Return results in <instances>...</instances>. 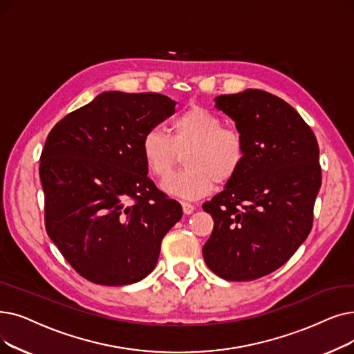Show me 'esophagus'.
Wrapping results in <instances>:
<instances>
[{
	"mask_svg": "<svg viewBox=\"0 0 354 354\" xmlns=\"http://www.w3.org/2000/svg\"><path fill=\"white\" fill-rule=\"evenodd\" d=\"M182 209H183V212H185L187 215H189V214H192L194 212V209H195V207L191 204V203H187V201H182Z\"/></svg>",
	"mask_w": 354,
	"mask_h": 354,
	"instance_id": "obj_1",
	"label": "esophagus"
}]
</instances>
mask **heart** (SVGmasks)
<instances>
[{
    "label": "heart",
    "instance_id": "heart-1",
    "mask_svg": "<svg viewBox=\"0 0 354 354\" xmlns=\"http://www.w3.org/2000/svg\"><path fill=\"white\" fill-rule=\"evenodd\" d=\"M223 124L217 114L194 105L172 121L171 136L159 127L143 134L142 158L147 172L158 179H165L186 153V171L165 180V192L198 199L208 195L215 183L224 185L237 176L245 159V143L239 131Z\"/></svg>",
    "mask_w": 354,
    "mask_h": 354
}]
</instances>
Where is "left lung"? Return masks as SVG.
<instances>
[{
    "label": "left lung",
    "mask_w": 354,
    "mask_h": 354,
    "mask_svg": "<svg viewBox=\"0 0 354 354\" xmlns=\"http://www.w3.org/2000/svg\"><path fill=\"white\" fill-rule=\"evenodd\" d=\"M236 122L245 159L224 191L203 205L214 228L207 266L225 281H254L279 269L308 237L321 187L318 143L292 106L266 91L220 95Z\"/></svg>",
    "instance_id": "1"
}]
</instances>
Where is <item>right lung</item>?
I'll list each match as a JSON object with an SVG mask.
<instances>
[{"mask_svg": "<svg viewBox=\"0 0 354 354\" xmlns=\"http://www.w3.org/2000/svg\"><path fill=\"white\" fill-rule=\"evenodd\" d=\"M155 92H102L50 130L40 156L44 225L66 262L92 283L139 282L155 269L182 207L158 189L143 134L175 113Z\"/></svg>", "mask_w": 354, "mask_h": 354, "instance_id": "obj_1", "label": "right lung"}]
</instances>
